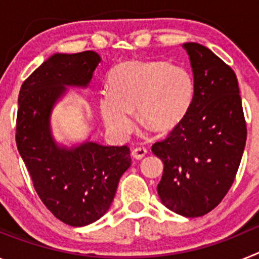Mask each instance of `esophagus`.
I'll list each match as a JSON object with an SVG mask.
<instances>
[{
	"mask_svg": "<svg viewBox=\"0 0 259 259\" xmlns=\"http://www.w3.org/2000/svg\"><path fill=\"white\" fill-rule=\"evenodd\" d=\"M146 153H148V150H146L144 146H137V148H135V149L132 150L131 155L135 159H143L146 155Z\"/></svg>",
	"mask_w": 259,
	"mask_h": 259,
	"instance_id": "esophagus-1",
	"label": "esophagus"
}]
</instances>
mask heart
<instances>
[{"label": "heart", "instance_id": "1", "mask_svg": "<svg viewBox=\"0 0 259 259\" xmlns=\"http://www.w3.org/2000/svg\"><path fill=\"white\" fill-rule=\"evenodd\" d=\"M109 88L100 97V111L118 137L134 131L135 111L152 131H171L187 116L194 97L192 75L164 61L123 63L110 74Z\"/></svg>", "mask_w": 259, "mask_h": 259}]
</instances>
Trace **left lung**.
Returning <instances> with one entry per match:
<instances>
[{
  "mask_svg": "<svg viewBox=\"0 0 259 259\" xmlns=\"http://www.w3.org/2000/svg\"><path fill=\"white\" fill-rule=\"evenodd\" d=\"M194 80L188 114L152 152L163 162L157 187L167 209L188 218L217 207L230 191L246 143L237 77L210 49L185 42Z\"/></svg>",
  "mask_w": 259,
  "mask_h": 259,
  "instance_id": "obj_1",
  "label": "left lung"
}]
</instances>
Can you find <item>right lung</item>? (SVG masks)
<instances>
[{"label":"right lung","instance_id":"add662e5","mask_svg":"<svg viewBox=\"0 0 259 259\" xmlns=\"http://www.w3.org/2000/svg\"><path fill=\"white\" fill-rule=\"evenodd\" d=\"M101 62L96 52L54 54L22 84L18 97V150L42 203L56 218L74 227L98 221L113 202L120 176L131 166L127 145L85 141L58 145L50 114L67 87L85 88Z\"/></svg>","mask_w":259,"mask_h":259}]
</instances>
